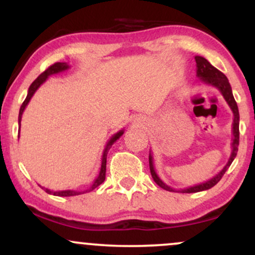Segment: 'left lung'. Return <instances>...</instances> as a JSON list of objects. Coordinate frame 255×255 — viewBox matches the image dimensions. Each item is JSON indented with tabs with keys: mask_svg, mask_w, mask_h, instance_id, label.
Masks as SVG:
<instances>
[{
	"mask_svg": "<svg viewBox=\"0 0 255 255\" xmlns=\"http://www.w3.org/2000/svg\"><path fill=\"white\" fill-rule=\"evenodd\" d=\"M195 62H197V77L200 79L201 81H204L205 84H209L211 86L216 87L219 92L222 93L223 98L225 99L229 108L233 111V141H231V153L229 157V160H228L227 164L224 165V168L222 169L221 171L218 172L217 175H215L210 180L205 181L203 183L195 184V186L188 187V188L184 189H180L178 192L182 193H197V192H203L206 191V189L212 188L215 184H217L223 175L225 174V171L228 170V168L231 165L233 160L235 159L236 154H238V150H239V140H240V130H239V126H240V114H239V108L238 104H236L235 98L233 96V91H231V86L229 84V80L225 75L222 73L221 71H218L217 68L212 66L206 58L201 57V56H195ZM148 162H150V170H151V175L152 178L154 180L158 186L160 188L165 189V191L169 192H176L174 188H171L170 186L164 183L162 181V178L157 175L156 170H154V165H153V157H152V153L150 151V154H148Z\"/></svg>",
	"mask_w": 255,
	"mask_h": 255,
	"instance_id": "1",
	"label": "left lung"
}]
</instances>
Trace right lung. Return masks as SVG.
Instances as JSON below:
<instances>
[{
	"label": "right lung",
	"mask_w": 255,
	"mask_h": 255,
	"mask_svg": "<svg viewBox=\"0 0 255 255\" xmlns=\"http://www.w3.org/2000/svg\"><path fill=\"white\" fill-rule=\"evenodd\" d=\"M71 68V66H69L68 63L66 62H57L55 64H52V66L49 67L46 71H44L42 74L38 77L36 80L33 81V83L31 84V86L28 87V91H27V96H26V99L24 101V103H22L21 107H20V111H19V119H17V121H19V135L20 136V126H21V118H22V114H24V111L26 109V107H27V104L30 103L31 98L33 97L34 92L39 89L40 85L44 84L46 81V79H48L50 75H54V74H58V73H62L64 71H67V69ZM125 133L124 129H121L118 133L114 134L113 136L110 137L109 140H108L107 145H105L104 150H103V154H102V160H101V168H99V174L97 178H96L95 181H93L92 186L90 187L89 189H86V191H74V189H66V191H51V189H48L45 188V187H42V188L48 194H52V195H56V197H73V195H79V194H84V193H87V192H91L93 191L95 188H97L99 184H102L104 182L105 180V171H107V154H108V151L110 150L111 146L114 145V142H116V140H119L120 137L122 136V134Z\"/></svg>",
	"instance_id": "obj_1"
}]
</instances>
